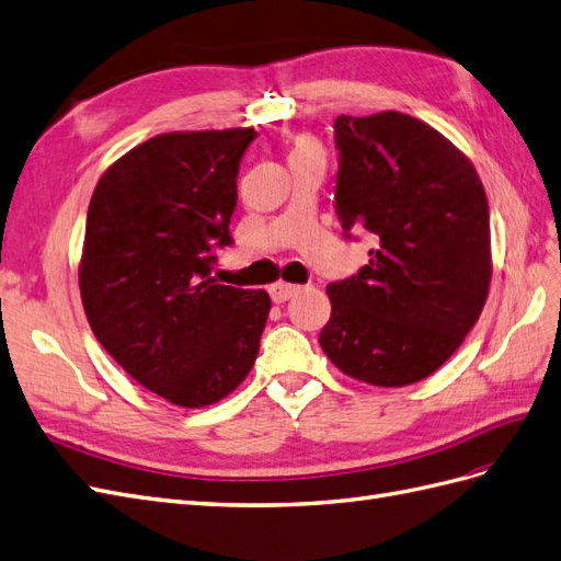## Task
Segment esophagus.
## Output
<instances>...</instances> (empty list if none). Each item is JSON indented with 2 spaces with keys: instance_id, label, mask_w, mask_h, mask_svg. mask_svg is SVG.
Masks as SVG:
<instances>
[{
  "instance_id": "esophagus-1",
  "label": "esophagus",
  "mask_w": 561,
  "mask_h": 561,
  "mask_svg": "<svg viewBox=\"0 0 561 561\" xmlns=\"http://www.w3.org/2000/svg\"><path fill=\"white\" fill-rule=\"evenodd\" d=\"M298 289H300V286H296V284L277 282V284L270 286V296H272V300H275V304H284V300H289L294 294H298Z\"/></svg>"
}]
</instances>
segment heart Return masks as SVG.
Segmentation results:
<instances>
[{"mask_svg": "<svg viewBox=\"0 0 561 561\" xmlns=\"http://www.w3.org/2000/svg\"><path fill=\"white\" fill-rule=\"evenodd\" d=\"M314 149H320V147H318V141H314V139H310L308 135H300V137L296 139V147H294V153H300V151H314Z\"/></svg>", "mask_w": 561, "mask_h": 561, "instance_id": "b5f03b06", "label": "heart"}]
</instances>
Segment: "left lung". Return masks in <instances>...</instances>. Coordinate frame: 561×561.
<instances>
[{
    "instance_id": "8db88e82",
    "label": "left lung",
    "mask_w": 561,
    "mask_h": 561,
    "mask_svg": "<svg viewBox=\"0 0 561 561\" xmlns=\"http://www.w3.org/2000/svg\"><path fill=\"white\" fill-rule=\"evenodd\" d=\"M334 130L336 213L377 249L355 277L327 286L320 346L357 381L417 383L462 346L491 289L483 184L448 137L408 113L339 116Z\"/></svg>"
}]
</instances>
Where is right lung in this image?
<instances>
[{"instance_id":"obj_1","label":"right lung","mask_w":561,"mask_h":561,"mask_svg":"<svg viewBox=\"0 0 561 561\" xmlns=\"http://www.w3.org/2000/svg\"><path fill=\"white\" fill-rule=\"evenodd\" d=\"M253 127L165 133L96 182L78 265L96 341L144 389L206 408L251 371L272 300L218 284L241 156Z\"/></svg>"}]
</instances>
